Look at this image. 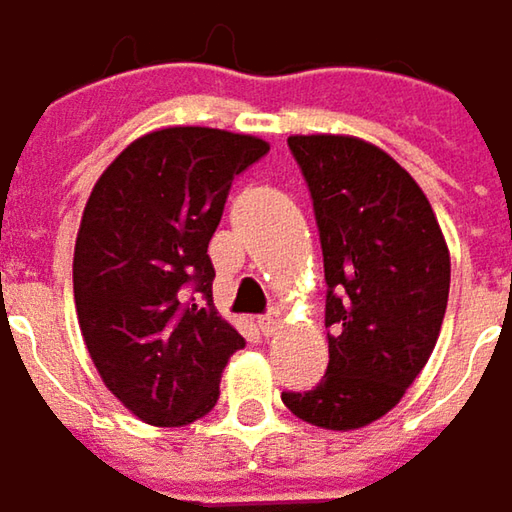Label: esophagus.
Masks as SVG:
<instances>
[{
  "instance_id": "1",
  "label": "esophagus",
  "mask_w": 512,
  "mask_h": 512,
  "mask_svg": "<svg viewBox=\"0 0 512 512\" xmlns=\"http://www.w3.org/2000/svg\"><path fill=\"white\" fill-rule=\"evenodd\" d=\"M260 331H263L266 337L278 334V331H281V310H269L266 316H260Z\"/></svg>"
}]
</instances>
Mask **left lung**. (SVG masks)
I'll list each match as a JSON object with an SVG mask.
<instances>
[{
	"mask_svg": "<svg viewBox=\"0 0 512 512\" xmlns=\"http://www.w3.org/2000/svg\"><path fill=\"white\" fill-rule=\"evenodd\" d=\"M287 143L319 225L331 334L325 378L281 401L316 428L357 431L393 410L437 346L448 246L428 196L384 149L343 134Z\"/></svg>",
	"mask_w": 512,
	"mask_h": 512,
	"instance_id": "8db88e82",
	"label": "left lung"
}]
</instances>
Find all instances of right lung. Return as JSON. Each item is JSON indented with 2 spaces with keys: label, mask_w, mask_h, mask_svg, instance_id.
<instances>
[{
  "label": "right lung",
  "mask_w": 512,
  "mask_h": 512,
  "mask_svg": "<svg viewBox=\"0 0 512 512\" xmlns=\"http://www.w3.org/2000/svg\"><path fill=\"white\" fill-rule=\"evenodd\" d=\"M266 152L252 134L161 128L122 149L87 199L72 257L81 337L105 387L149 425L210 413L246 346L213 307L208 243L234 175Z\"/></svg>",
  "instance_id": "1"
}]
</instances>
